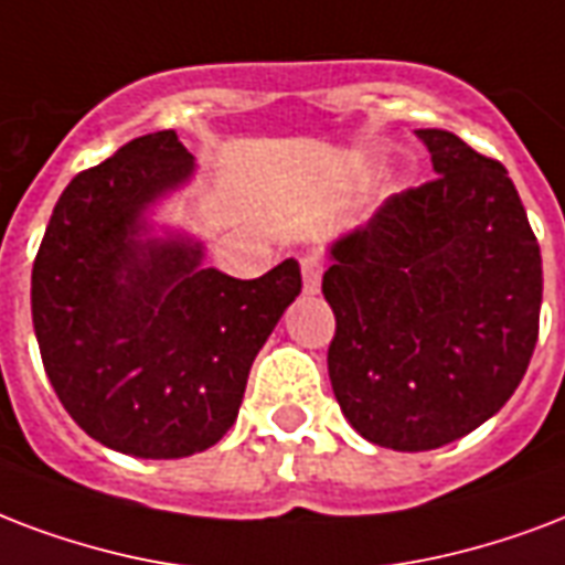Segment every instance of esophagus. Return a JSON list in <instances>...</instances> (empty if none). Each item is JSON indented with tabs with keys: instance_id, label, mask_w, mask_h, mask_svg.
Segmentation results:
<instances>
[{
	"instance_id": "1",
	"label": "esophagus",
	"mask_w": 565,
	"mask_h": 565,
	"mask_svg": "<svg viewBox=\"0 0 565 565\" xmlns=\"http://www.w3.org/2000/svg\"><path fill=\"white\" fill-rule=\"evenodd\" d=\"M299 266H301V281H305V292H320V284H322L320 257L305 254V257L299 260Z\"/></svg>"
}]
</instances>
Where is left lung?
<instances>
[{
    "label": "left lung",
    "mask_w": 565,
    "mask_h": 565,
    "mask_svg": "<svg viewBox=\"0 0 565 565\" xmlns=\"http://www.w3.org/2000/svg\"><path fill=\"white\" fill-rule=\"evenodd\" d=\"M436 180L331 245L329 379L367 441L436 450L512 397L540 338L542 257L507 168L417 129Z\"/></svg>",
    "instance_id": "8db88e82"
}]
</instances>
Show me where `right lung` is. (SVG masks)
Segmentation results:
<instances>
[{"mask_svg":"<svg viewBox=\"0 0 565 565\" xmlns=\"http://www.w3.org/2000/svg\"><path fill=\"white\" fill-rule=\"evenodd\" d=\"M195 157L174 129L67 183L32 266V322L67 415L100 445L180 459L234 426L257 352L301 290L296 260L254 281L204 269L201 243L148 236Z\"/></svg>","mask_w":565,"mask_h":565,"instance_id":"1","label":"right lung"}]
</instances>
